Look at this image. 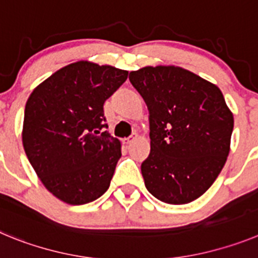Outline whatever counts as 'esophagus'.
<instances>
[{"label":"esophagus","mask_w":258,"mask_h":258,"mask_svg":"<svg viewBox=\"0 0 258 258\" xmlns=\"http://www.w3.org/2000/svg\"><path fill=\"white\" fill-rule=\"evenodd\" d=\"M137 138V134H132L131 137H127V138H124L122 140V142H124V145H131L132 142H134Z\"/></svg>","instance_id":"1"}]
</instances>
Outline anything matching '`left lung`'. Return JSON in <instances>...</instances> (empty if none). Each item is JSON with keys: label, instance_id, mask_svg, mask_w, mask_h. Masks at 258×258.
Returning a JSON list of instances; mask_svg holds the SVG:
<instances>
[{"label": "left lung", "instance_id": "left-lung-1", "mask_svg": "<svg viewBox=\"0 0 258 258\" xmlns=\"http://www.w3.org/2000/svg\"><path fill=\"white\" fill-rule=\"evenodd\" d=\"M149 108L151 151L141 165L146 188L168 204H186L212 186L230 151L234 117L220 89L174 66L129 75Z\"/></svg>", "mask_w": 258, "mask_h": 258}]
</instances>
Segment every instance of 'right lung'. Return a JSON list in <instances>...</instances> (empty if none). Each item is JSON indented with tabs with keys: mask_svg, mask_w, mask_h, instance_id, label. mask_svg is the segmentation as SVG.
Instances as JSON below:
<instances>
[{
	"mask_svg": "<svg viewBox=\"0 0 258 258\" xmlns=\"http://www.w3.org/2000/svg\"><path fill=\"white\" fill-rule=\"evenodd\" d=\"M126 79L127 71L77 61L56 71L28 98L23 147L58 199L81 206L109 187L121 145L101 132L108 127L103 104Z\"/></svg>",
	"mask_w": 258,
	"mask_h": 258,
	"instance_id": "1",
	"label": "right lung"
}]
</instances>
